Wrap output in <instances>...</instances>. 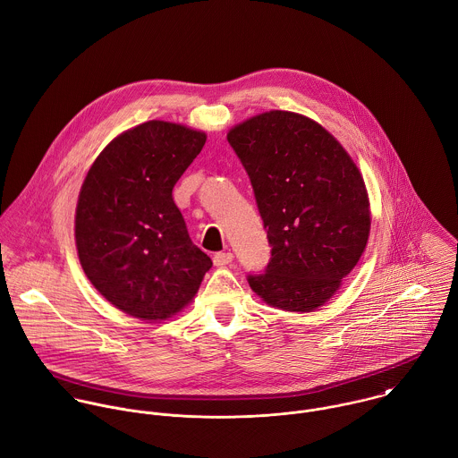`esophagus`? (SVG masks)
I'll list each match as a JSON object with an SVG mask.
<instances>
[{"mask_svg": "<svg viewBox=\"0 0 458 458\" xmlns=\"http://www.w3.org/2000/svg\"><path fill=\"white\" fill-rule=\"evenodd\" d=\"M232 260H233V255L230 251H219L214 255V266H217V267L228 266Z\"/></svg>", "mask_w": 458, "mask_h": 458, "instance_id": "1", "label": "esophagus"}]
</instances>
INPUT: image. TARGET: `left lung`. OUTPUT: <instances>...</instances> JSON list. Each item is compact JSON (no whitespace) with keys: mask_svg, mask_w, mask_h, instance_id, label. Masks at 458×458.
<instances>
[{"mask_svg":"<svg viewBox=\"0 0 458 458\" xmlns=\"http://www.w3.org/2000/svg\"><path fill=\"white\" fill-rule=\"evenodd\" d=\"M242 162L267 241L264 273L250 287L271 307L312 312L360 260L371 228L364 178L316 121L287 112L259 114L228 131Z\"/></svg>","mask_w":458,"mask_h":458,"instance_id":"left-lung-1","label":"left lung"}]
</instances>
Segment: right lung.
Returning <instances> with one entry per match:
<instances>
[{"instance_id":"right-lung-1","label":"right lung","mask_w":458,"mask_h":458,"mask_svg":"<svg viewBox=\"0 0 458 458\" xmlns=\"http://www.w3.org/2000/svg\"><path fill=\"white\" fill-rule=\"evenodd\" d=\"M205 140L203 131L148 121L117 135L83 180L74 217L78 259L98 293L128 316H174L212 267L173 199Z\"/></svg>"}]
</instances>
